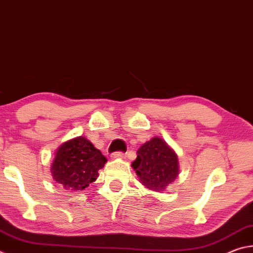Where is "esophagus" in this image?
I'll return each mask as SVG.
<instances>
[{
	"label": "esophagus",
	"mask_w": 253,
	"mask_h": 253,
	"mask_svg": "<svg viewBox=\"0 0 253 253\" xmlns=\"http://www.w3.org/2000/svg\"><path fill=\"white\" fill-rule=\"evenodd\" d=\"M125 156H126V154L122 153V152H116V153L111 154V157L113 158H125Z\"/></svg>",
	"instance_id": "obj_1"
}]
</instances>
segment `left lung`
<instances>
[{
    "label": "left lung",
    "mask_w": 253,
    "mask_h": 253,
    "mask_svg": "<svg viewBox=\"0 0 253 253\" xmlns=\"http://www.w3.org/2000/svg\"><path fill=\"white\" fill-rule=\"evenodd\" d=\"M131 168L145 187L160 193L166 191L179 174L177 154L158 136L138 148Z\"/></svg>",
    "instance_id": "1"
}]
</instances>
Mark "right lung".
I'll list each match as a JSON object with an SVG mask.
<instances>
[{"instance_id":"right-lung-1","label":"right lung","mask_w":253,"mask_h":253,"mask_svg":"<svg viewBox=\"0 0 253 253\" xmlns=\"http://www.w3.org/2000/svg\"><path fill=\"white\" fill-rule=\"evenodd\" d=\"M107 163L99 149L85 138L78 136L60 145L51 164V175L55 183L66 190L79 192L95 182L98 170Z\"/></svg>"}]
</instances>
